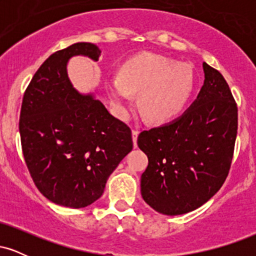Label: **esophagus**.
I'll use <instances>...</instances> for the list:
<instances>
[{"label":"esophagus","instance_id":"esophagus-1","mask_svg":"<svg viewBox=\"0 0 256 256\" xmlns=\"http://www.w3.org/2000/svg\"><path fill=\"white\" fill-rule=\"evenodd\" d=\"M138 134H140V131H138V130L132 131V140H134V148H137V137H138Z\"/></svg>","mask_w":256,"mask_h":256}]
</instances>
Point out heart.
Returning <instances> with one entry per match:
<instances>
[{"instance_id":"heart-1","label":"heart","mask_w":256,"mask_h":256,"mask_svg":"<svg viewBox=\"0 0 256 256\" xmlns=\"http://www.w3.org/2000/svg\"><path fill=\"white\" fill-rule=\"evenodd\" d=\"M194 88L189 66L172 58L144 54L122 67L119 78L110 82V95L122 114L132 106V94H140V108L152 122H164L184 108Z\"/></svg>"}]
</instances>
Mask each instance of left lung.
<instances>
[{
  "label": "left lung",
  "instance_id": "1",
  "mask_svg": "<svg viewBox=\"0 0 256 256\" xmlns=\"http://www.w3.org/2000/svg\"><path fill=\"white\" fill-rule=\"evenodd\" d=\"M198 98L173 122L140 132L148 156L140 194L152 210L179 216L201 207L224 184L237 136V104L222 73L204 62Z\"/></svg>",
  "mask_w": 256,
  "mask_h": 256
}]
</instances>
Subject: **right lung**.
I'll return each mask as SVG.
<instances>
[{
    "mask_svg": "<svg viewBox=\"0 0 256 256\" xmlns=\"http://www.w3.org/2000/svg\"><path fill=\"white\" fill-rule=\"evenodd\" d=\"M101 50L79 42L46 58L22 98L19 131L26 166L37 189L54 204L83 208L104 192L107 179L132 150L131 130L92 95H82L67 62Z\"/></svg>",
    "mask_w": 256,
    "mask_h": 256,
    "instance_id": "right-lung-1",
    "label": "right lung"
}]
</instances>
